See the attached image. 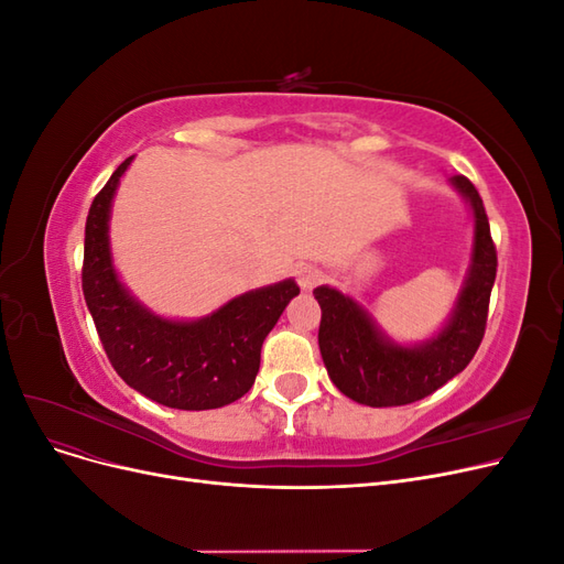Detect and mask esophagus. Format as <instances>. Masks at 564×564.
I'll return each instance as SVG.
<instances>
[{"label":"esophagus","mask_w":564,"mask_h":564,"mask_svg":"<svg viewBox=\"0 0 564 564\" xmlns=\"http://www.w3.org/2000/svg\"><path fill=\"white\" fill-rule=\"evenodd\" d=\"M296 280L303 292H313V289L324 280V272L317 265H303L296 272Z\"/></svg>","instance_id":"1"}]
</instances>
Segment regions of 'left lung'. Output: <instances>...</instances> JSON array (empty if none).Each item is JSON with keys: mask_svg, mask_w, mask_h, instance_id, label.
<instances>
[{"mask_svg": "<svg viewBox=\"0 0 564 564\" xmlns=\"http://www.w3.org/2000/svg\"><path fill=\"white\" fill-rule=\"evenodd\" d=\"M449 183L473 212V251L454 311L435 336L402 346L355 299L327 284L313 292L322 308L317 340L324 367L332 383L355 402L400 406L429 398L464 371L482 344L497 249L475 185L466 176H452Z\"/></svg>", "mask_w": 564, "mask_h": 564, "instance_id": "left-lung-1", "label": "left lung"}]
</instances>
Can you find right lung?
Returning <instances> with one entry per match:
<instances>
[{
  "mask_svg": "<svg viewBox=\"0 0 564 564\" xmlns=\"http://www.w3.org/2000/svg\"><path fill=\"white\" fill-rule=\"evenodd\" d=\"M131 160L115 169L91 202L84 230V301L127 386L185 412L226 406L253 386L263 340L301 289L294 280L251 289L199 319H169L145 308L119 280L110 251L112 199Z\"/></svg>",
  "mask_w": 564,
  "mask_h": 564,
  "instance_id": "add662e5",
  "label": "right lung"
}]
</instances>
